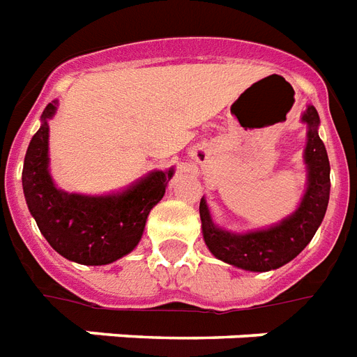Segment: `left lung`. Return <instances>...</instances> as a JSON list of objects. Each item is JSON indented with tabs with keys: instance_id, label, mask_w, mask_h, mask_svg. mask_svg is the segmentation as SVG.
Here are the masks:
<instances>
[{
	"instance_id": "1",
	"label": "left lung",
	"mask_w": 357,
	"mask_h": 357,
	"mask_svg": "<svg viewBox=\"0 0 357 357\" xmlns=\"http://www.w3.org/2000/svg\"><path fill=\"white\" fill-rule=\"evenodd\" d=\"M306 125V145L303 160L306 166V189L297 210L278 223L248 232H232L213 223L208 202L200 200L202 236L212 252L223 263L250 273H266L295 259L318 231L329 204V158L319 139V115L308 105L301 115Z\"/></svg>"
}]
</instances>
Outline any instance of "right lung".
I'll return each instance as SVG.
<instances>
[{
	"mask_svg": "<svg viewBox=\"0 0 357 357\" xmlns=\"http://www.w3.org/2000/svg\"><path fill=\"white\" fill-rule=\"evenodd\" d=\"M56 109L58 100H52L28 145L24 199L54 252L79 265H109L139 244L147 215L165 197L174 168L153 170L123 191L107 195L64 191L56 187L49 168V121Z\"/></svg>",
	"mask_w": 357,
	"mask_h": 357,
	"instance_id": "right-lung-1",
	"label": "right lung"
}]
</instances>
